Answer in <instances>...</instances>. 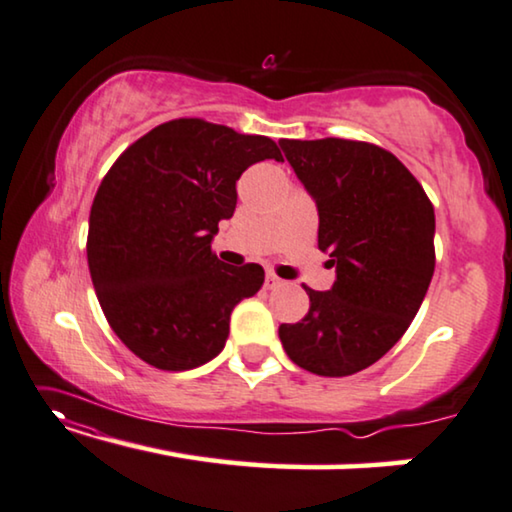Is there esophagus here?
Segmentation results:
<instances>
[{"instance_id":"esophagus-1","label":"esophagus","mask_w":512,"mask_h":512,"mask_svg":"<svg viewBox=\"0 0 512 512\" xmlns=\"http://www.w3.org/2000/svg\"><path fill=\"white\" fill-rule=\"evenodd\" d=\"M266 289H273V287H280L282 285V280L276 276V273H266Z\"/></svg>"}]
</instances>
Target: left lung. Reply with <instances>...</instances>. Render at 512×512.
I'll list each match as a JSON object with an SVG mask.
<instances>
[{"mask_svg": "<svg viewBox=\"0 0 512 512\" xmlns=\"http://www.w3.org/2000/svg\"><path fill=\"white\" fill-rule=\"evenodd\" d=\"M319 211V250L335 282L310 296L301 322L280 324L287 356L322 377H347L377 363L425 299L434 273V207L391 151L324 137L280 140Z\"/></svg>", "mask_w": 512, "mask_h": 512, "instance_id": "8db88e82", "label": "left lung"}]
</instances>
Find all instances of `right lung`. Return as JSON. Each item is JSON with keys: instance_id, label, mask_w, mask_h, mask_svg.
<instances>
[{"instance_id": "1", "label": "right lung", "mask_w": 512, "mask_h": 512, "mask_svg": "<svg viewBox=\"0 0 512 512\" xmlns=\"http://www.w3.org/2000/svg\"><path fill=\"white\" fill-rule=\"evenodd\" d=\"M266 158H282L271 137L172 119L103 177L89 213V273L112 331L144 363L181 372L211 361L234 305L262 287V266H227L211 241L236 209V181Z\"/></svg>"}]
</instances>
